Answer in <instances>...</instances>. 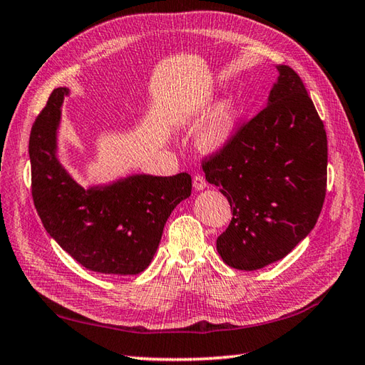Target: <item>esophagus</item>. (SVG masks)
Instances as JSON below:
<instances>
[{"label": "esophagus", "instance_id": "34e87169", "mask_svg": "<svg viewBox=\"0 0 365 365\" xmlns=\"http://www.w3.org/2000/svg\"><path fill=\"white\" fill-rule=\"evenodd\" d=\"M207 185L206 180L202 176V175H195L193 176V189L195 190H203Z\"/></svg>", "mask_w": 365, "mask_h": 365}]
</instances>
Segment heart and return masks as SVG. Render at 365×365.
<instances>
[{"mask_svg":"<svg viewBox=\"0 0 365 365\" xmlns=\"http://www.w3.org/2000/svg\"><path fill=\"white\" fill-rule=\"evenodd\" d=\"M236 121V106L233 101H224L215 107L214 113L211 115L202 129L198 130L197 143L205 151L219 150L220 146L227 143V140L232 135L233 125Z\"/></svg>","mask_w":365,"mask_h":365,"instance_id":"obj_1","label":"heart"}]
</instances>
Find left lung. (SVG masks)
<instances>
[{
	"label": "left lung",
	"instance_id": "1",
	"mask_svg": "<svg viewBox=\"0 0 365 365\" xmlns=\"http://www.w3.org/2000/svg\"><path fill=\"white\" fill-rule=\"evenodd\" d=\"M267 106L203 159L206 181L233 217L217 237L222 259L255 271L288 255L312 228L326 197L328 138L301 77L277 66Z\"/></svg>",
	"mask_w": 365,
	"mask_h": 365
}]
</instances>
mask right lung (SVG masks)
Returning a JSON list of instances; mask_svg holds the SVG:
<instances>
[{
    "label": "right lung",
    "mask_w": 365,
    "mask_h": 365,
    "mask_svg": "<svg viewBox=\"0 0 365 365\" xmlns=\"http://www.w3.org/2000/svg\"><path fill=\"white\" fill-rule=\"evenodd\" d=\"M68 88H56L29 135L31 192L47 233L86 269L135 276L150 266L163 227L190 197L189 173L132 175L85 189L56 155V132Z\"/></svg>",
    "instance_id": "right-lung-1"
}]
</instances>
